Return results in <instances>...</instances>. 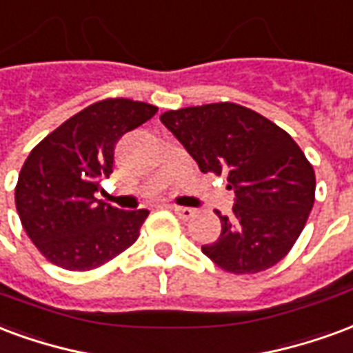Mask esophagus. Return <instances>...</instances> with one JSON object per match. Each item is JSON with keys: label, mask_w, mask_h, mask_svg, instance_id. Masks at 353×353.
<instances>
[{"label": "esophagus", "mask_w": 353, "mask_h": 353, "mask_svg": "<svg viewBox=\"0 0 353 353\" xmlns=\"http://www.w3.org/2000/svg\"><path fill=\"white\" fill-rule=\"evenodd\" d=\"M171 210H173L174 214L179 216L180 220H190V218H192V216L195 214V210H192V208L176 207V205H174V207H171Z\"/></svg>", "instance_id": "34e87169"}]
</instances>
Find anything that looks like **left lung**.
<instances>
[{
    "label": "left lung",
    "instance_id": "left-lung-1",
    "mask_svg": "<svg viewBox=\"0 0 353 353\" xmlns=\"http://www.w3.org/2000/svg\"><path fill=\"white\" fill-rule=\"evenodd\" d=\"M161 123L203 173L225 174L235 192L233 214L203 254L233 274H254L292 250L314 205L316 174L282 128L236 103L167 110Z\"/></svg>",
    "mask_w": 353,
    "mask_h": 353
}]
</instances>
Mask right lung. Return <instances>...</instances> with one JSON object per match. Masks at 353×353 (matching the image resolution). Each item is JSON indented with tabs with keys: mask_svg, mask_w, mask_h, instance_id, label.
<instances>
[{
	"mask_svg": "<svg viewBox=\"0 0 353 353\" xmlns=\"http://www.w3.org/2000/svg\"><path fill=\"white\" fill-rule=\"evenodd\" d=\"M156 112L158 107L143 101L103 99L65 120L30 152L14 201L26 233L50 263L90 271L137 241L148 210H120L94 194L99 180L112 173L118 139Z\"/></svg>",
	"mask_w": 353,
	"mask_h": 353,
	"instance_id": "1",
	"label": "right lung"
}]
</instances>
